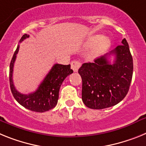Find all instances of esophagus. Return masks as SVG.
<instances>
[{"label":"esophagus","mask_w":146,"mask_h":146,"mask_svg":"<svg viewBox=\"0 0 146 146\" xmlns=\"http://www.w3.org/2000/svg\"><path fill=\"white\" fill-rule=\"evenodd\" d=\"M81 67V63L78 61H73L71 62V68L74 72H77Z\"/></svg>","instance_id":"esophagus-1"}]
</instances>
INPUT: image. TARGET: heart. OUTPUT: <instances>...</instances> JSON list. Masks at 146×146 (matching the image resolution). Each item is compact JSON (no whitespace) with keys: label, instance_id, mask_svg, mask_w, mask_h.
Here are the masks:
<instances>
[{"label":"heart","instance_id":"1","mask_svg":"<svg viewBox=\"0 0 146 146\" xmlns=\"http://www.w3.org/2000/svg\"><path fill=\"white\" fill-rule=\"evenodd\" d=\"M110 40L108 38L104 37L102 35H96L89 38L86 42V46L88 48L95 47L92 51V56L97 57L104 54L110 46Z\"/></svg>","mask_w":146,"mask_h":146}]
</instances>
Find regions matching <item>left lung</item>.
Segmentation results:
<instances>
[{
	"label": "left lung",
	"instance_id": "1",
	"mask_svg": "<svg viewBox=\"0 0 146 146\" xmlns=\"http://www.w3.org/2000/svg\"><path fill=\"white\" fill-rule=\"evenodd\" d=\"M110 54L84 63L78 73L82 79V98L87 107L102 110L115 106L126 97L133 74V59L129 44L124 38ZM115 56L111 64L109 55Z\"/></svg>",
	"mask_w": 146,
	"mask_h": 146
}]
</instances>
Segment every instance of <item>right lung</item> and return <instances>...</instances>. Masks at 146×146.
Instances as JSON below:
<instances>
[{"label": "right lung", "mask_w": 146, "mask_h": 146, "mask_svg": "<svg viewBox=\"0 0 146 146\" xmlns=\"http://www.w3.org/2000/svg\"><path fill=\"white\" fill-rule=\"evenodd\" d=\"M28 37H29V35H24L20 39V42ZM19 47L17 45L9 67L10 88L14 98L20 105L33 111L44 112L54 108L57 104L59 89L63 81L68 76L73 73V70L70 69V64H55L35 92L29 95L22 94L15 89L12 79L14 64Z\"/></svg>", "instance_id": "right-lung-1"}]
</instances>
